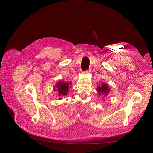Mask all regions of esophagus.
<instances>
[{
    "instance_id": "1",
    "label": "esophagus",
    "mask_w": 153,
    "mask_h": 153,
    "mask_svg": "<svg viewBox=\"0 0 153 153\" xmlns=\"http://www.w3.org/2000/svg\"><path fill=\"white\" fill-rule=\"evenodd\" d=\"M90 72H91V70H90V69H88V70L84 71V74H89V73H90Z\"/></svg>"
}]
</instances>
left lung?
<instances>
[{"label":"left lung","mask_w":153,"mask_h":153,"mask_svg":"<svg viewBox=\"0 0 153 153\" xmlns=\"http://www.w3.org/2000/svg\"><path fill=\"white\" fill-rule=\"evenodd\" d=\"M98 92L99 94H103L107 96L110 92V88L107 84H102L101 86H98L97 88Z\"/></svg>","instance_id":"8db88e82"}]
</instances>
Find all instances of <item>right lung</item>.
<instances>
[{"label":"right lung","mask_w":153,"mask_h":153,"mask_svg":"<svg viewBox=\"0 0 153 153\" xmlns=\"http://www.w3.org/2000/svg\"><path fill=\"white\" fill-rule=\"evenodd\" d=\"M56 88L54 90V91H57L59 97H63L64 95H67L69 89V84L63 81H59L55 86Z\"/></svg>","instance_id":"1"}]
</instances>
